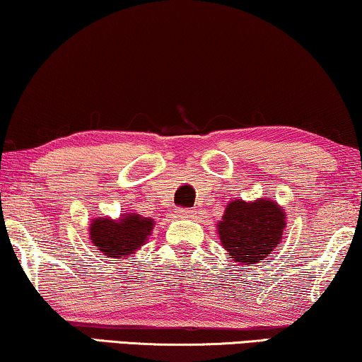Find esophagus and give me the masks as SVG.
Returning <instances> with one entry per match:
<instances>
[{
    "label": "esophagus",
    "mask_w": 362,
    "mask_h": 362,
    "mask_svg": "<svg viewBox=\"0 0 362 362\" xmlns=\"http://www.w3.org/2000/svg\"><path fill=\"white\" fill-rule=\"evenodd\" d=\"M177 216L193 218V216H195V211L190 210V208H177Z\"/></svg>",
    "instance_id": "esophagus-1"
}]
</instances>
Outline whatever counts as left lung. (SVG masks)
<instances>
[{
  "instance_id": "8db88e82",
  "label": "left lung",
  "mask_w": 362,
  "mask_h": 362,
  "mask_svg": "<svg viewBox=\"0 0 362 362\" xmlns=\"http://www.w3.org/2000/svg\"><path fill=\"white\" fill-rule=\"evenodd\" d=\"M285 225V211L276 202L236 198L228 203L223 220L218 223V234L234 262L247 266L262 262L277 247Z\"/></svg>"
}]
</instances>
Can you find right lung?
<instances>
[{
	"instance_id": "add662e5",
	"label": "right lung",
	"mask_w": 362,
	"mask_h": 362,
	"mask_svg": "<svg viewBox=\"0 0 362 362\" xmlns=\"http://www.w3.org/2000/svg\"><path fill=\"white\" fill-rule=\"evenodd\" d=\"M154 230V220L137 213L121 215L119 220L95 218L88 228L90 239L100 252L115 259H126L142 244Z\"/></svg>"
}]
</instances>
